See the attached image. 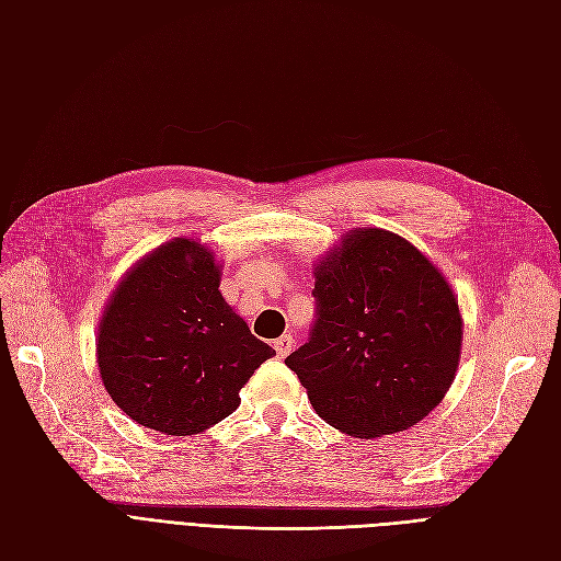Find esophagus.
Masks as SVG:
<instances>
[{
  "instance_id": "esophagus-1",
  "label": "esophagus",
  "mask_w": 561,
  "mask_h": 561,
  "mask_svg": "<svg viewBox=\"0 0 561 561\" xmlns=\"http://www.w3.org/2000/svg\"><path fill=\"white\" fill-rule=\"evenodd\" d=\"M293 346H295L293 334H283V336H278L276 342H274V348H276V353H278V358H285V355L293 351Z\"/></svg>"
}]
</instances>
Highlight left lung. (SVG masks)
<instances>
[{
  "label": "left lung",
  "instance_id": "left-lung-1",
  "mask_svg": "<svg viewBox=\"0 0 561 561\" xmlns=\"http://www.w3.org/2000/svg\"><path fill=\"white\" fill-rule=\"evenodd\" d=\"M309 342L285 358L320 419L353 437L412 428L443 402L463 320L451 285L402 236L353 229L316 266Z\"/></svg>",
  "mask_w": 561,
  "mask_h": 561
}]
</instances>
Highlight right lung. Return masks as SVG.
<instances>
[{
  "label": "right lung",
  "instance_id": "right-lung-1",
  "mask_svg": "<svg viewBox=\"0 0 561 561\" xmlns=\"http://www.w3.org/2000/svg\"><path fill=\"white\" fill-rule=\"evenodd\" d=\"M95 351L110 398L165 435L227 419L254 369L276 355L225 301L215 254L194 239L163 243L126 271Z\"/></svg>",
  "mask_w": 561,
  "mask_h": 561
}]
</instances>
